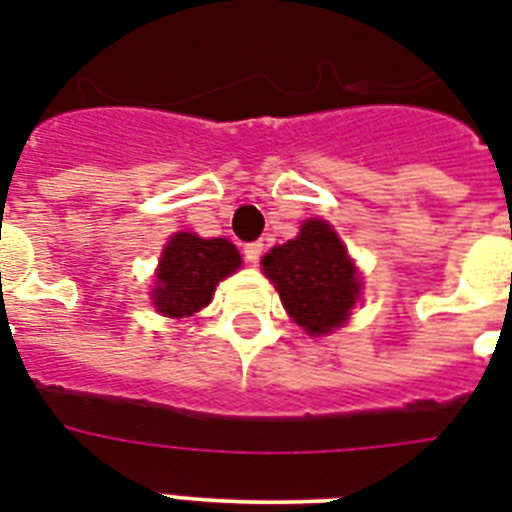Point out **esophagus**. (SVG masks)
<instances>
[{"label":"esophagus","mask_w":512,"mask_h":512,"mask_svg":"<svg viewBox=\"0 0 512 512\" xmlns=\"http://www.w3.org/2000/svg\"><path fill=\"white\" fill-rule=\"evenodd\" d=\"M260 255H263V244H260V241H249V244H244V257H247V263H257Z\"/></svg>","instance_id":"obj_1"}]
</instances>
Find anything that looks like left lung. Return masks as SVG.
<instances>
[{
    "label": "left lung",
    "instance_id": "obj_1",
    "mask_svg": "<svg viewBox=\"0 0 512 512\" xmlns=\"http://www.w3.org/2000/svg\"><path fill=\"white\" fill-rule=\"evenodd\" d=\"M265 276L281 303L308 335H327L350 316L358 297V273L332 225L308 220L300 236L263 257Z\"/></svg>",
    "mask_w": 512,
    "mask_h": 512
}]
</instances>
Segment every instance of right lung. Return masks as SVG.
I'll use <instances>...</instances> for the list:
<instances>
[{
  "label": "right lung",
  "instance_id": "right-lung-1",
  "mask_svg": "<svg viewBox=\"0 0 512 512\" xmlns=\"http://www.w3.org/2000/svg\"><path fill=\"white\" fill-rule=\"evenodd\" d=\"M241 265L239 249L225 239L177 233L164 247L156 273L154 305L170 319H185L209 305L217 281Z\"/></svg>",
  "mask_w": 512,
  "mask_h": 512
}]
</instances>
